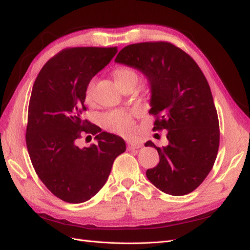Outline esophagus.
Wrapping results in <instances>:
<instances>
[{"label": "esophagus", "mask_w": 250, "mask_h": 250, "mask_svg": "<svg viewBox=\"0 0 250 250\" xmlns=\"http://www.w3.org/2000/svg\"><path fill=\"white\" fill-rule=\"evenodd\" d=\"M142 145L139 143H135V142H128L127 143V149L131 151V150H135V149H139L141 148Z\"/></svg>", "instance_id": "1"}]
</instances>
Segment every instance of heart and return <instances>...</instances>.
Returning <instances> with one entry per match:
<instances>
[{
  "label": "heart",
  "mask_w": 250,
  "mask_h": 250,
  "mask_svg": "<svg viewBox=\"0 0 250 250\" xmlns=\"http://www.w3.org/2000/svg\"><path fill=\"white\" fill-rule=\"evenodd\" d=\"M118 84L123 86L129 82L137 83L139 75L134 70L127 66L118 67L113 72ZM95 86V78L90 79L85 87V101L89 102L92 100L93 90ZM100 124L104 129L110 132L119 133L121 135H129L133 131V111H127L124 109H115L108 112H105L100 117Z\"/></svg>",
  "instance_id": "obj_1"
}]
</instances>
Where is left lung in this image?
<instances>
[{
  "mask_svg": "<svg viewBox=\"0 0 250 250\" xmlns=\"http://www.w3.org/2000/svg\"><path fill=\"white\" fill-rule=\"evenodd\" d=\"M115 62L141 71L151 89L149 113L156 117L153 130H168L169 145L154 147L160 163L147 178L166 194L193 192L216 161L220 131L208 80L195 60L168 42L126 46Z\"/></svg>",
  "mask_w": 250,
  "mask_h": 250,
  "instance_id": "1",
  "label": "left lung"
}]
</instances>
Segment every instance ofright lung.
Masks as SVG:
<instances>
[{
  "instance_id": "add662e5",
  "label": "right lung",
  "mask_w": 250,
  "mask_h": 250,
  "mask_svg": "<svg viewBox=\"0 0 250 250\" xmlns=\"http://www.w3.org/2000/svg\"><path fill=\"white\" fill-rule=\"evenodd\" d=\"M117 52V47L64 49L48 60L33 84L26 130L30 160L43 185L65 202L81 203L95 196L113 161L126 150L122 138L81 117L88 81ZM81 133L95 135L97 143L79 148Z\"/></svg>"
}]
</instances>
